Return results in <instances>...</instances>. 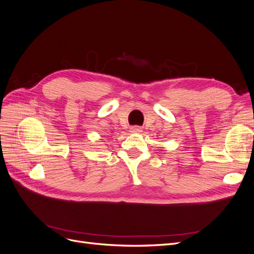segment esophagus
I'll use <instances>...</instances> for the list:
<instances>
[{
  "mask_svg": "<svg viewBox=\"0 0 254 254\" xmlns=\"http://www.w3.org/2000/svg\"><path fill=\"white\" fill-rule=\"evenodd\" d=\"M130 129H131V132H133V133H139L142 131L141 130L142 128L140 126H132Z\"/></svg>",
  "mask_w": 254,
  "mask_h": 254,
  "instance_id": "1",
  "label": "esophagus"
}]
</instances>
